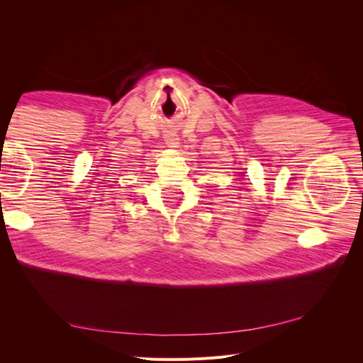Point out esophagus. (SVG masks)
<instances>
[{"label":"esophagus","instance_id":"obj_1","mask_svg":"<svg viewBox=\"0 0 363 363\" xmlns=\"http://www.w3.org/2000/svg\"><path fill=\"white\" fill-rule=\"evenodd\" d=\"M164 142H167V145H168L169 148H177L179 144H180L177 135H172V133L164 135Z\"/></svg>","mask_w":363,"mask_h":363}]
</instances>
